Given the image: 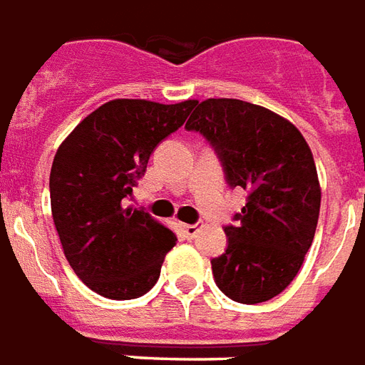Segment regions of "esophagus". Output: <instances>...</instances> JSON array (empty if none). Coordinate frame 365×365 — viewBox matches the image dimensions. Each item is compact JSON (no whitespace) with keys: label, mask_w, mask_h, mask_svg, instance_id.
I'll use <instances>...</instances> for the list:
<instances>
[{"label":"esophagus","mask_w":365,"mask_h":365,"mask_svg":"<svg viewBox=\"0 0 365 365\" xmlns=\"http://www.w3.org/2000/svg\"><path fill=\"white\" fill-rule=\"evenodd\" d=\"M180 230H182V233H185L186 237L192 239L196 237V233H198V225H192V223H182V225H180Z\"/></svg>","instance_id":"obj_1"}]
</instances>
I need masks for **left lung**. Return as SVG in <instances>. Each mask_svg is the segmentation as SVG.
I'll return each instance as SVG.
<instances>
[{"instance_id":"obj_1","label":"left lung","mask_w":365,"mask_h":365,"mask_svg":"<svg viewBox=\"0 0 365 365\" xmlns=\"http://www.w3.org/2000/svg\"><path fill=\"white\" fill-rule=\"evenodd\" d=\"M186 130L212 142L231 186L249 202L227 225V249L212 260L217 288L262 303L288 288L309 251L321 210L317 167L302 132L280 114L239 98H206Z\"/></svg>"}]
</instances>
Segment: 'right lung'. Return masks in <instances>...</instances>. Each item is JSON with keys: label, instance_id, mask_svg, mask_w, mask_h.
<instances>
[{"label": "right lung", "instance_id": "right-lung-1", "mask_svg": "<svg viewBox=\"0 0 365 365\" xmlns=\"http://www.w3.org/2000/svg\"><path fill=\"white\" fill-rule=\"evenodd\" d=\"M198 101L161 105L114 98L60 143L50 171V206L63 255L87 288L108 299L148 294L177 235L148 212L124 208L151 151L185 124Z\"/></svg>", "mask_w": 365, "mask_h": 365}]
</instances>
